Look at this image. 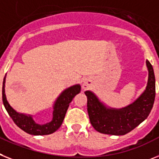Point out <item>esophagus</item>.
Instances as JSON below:
<instances>
[{"label":"esophagus","instance_id":"1","mask_svg":"<svg viewBox=\"0 0 159 159\" xmlns=\"http://www.w3.org/2000/svg\"><path fill=\"white\" fill-rule=\"evenodd\" d=\"M89 85H90V82H87V81H86V82H83L82 87H83V89H87V88L89 87Z\"/></svg>","mask_w":159,"mask_h":159}]
</instances>
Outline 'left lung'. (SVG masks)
Listing matches in <instances>:
<instances>
[{"mask_svg": "<svg viewBox=\"0 0 159 159\" xmlns=\"http://www.w3.org/2000/svg\"><path fill=\"white\" fill-rule=\"evenodd\" d=\"M149 71L145 91L133 103L123 108L107 107L90 90L87 96V111L90 121L96 131L110 135H125L137 127L147 118L155 98V77L150 61H146Z\"/></svg>", "mask_w": 159, "mask_h": 159, "instance_id": "1", "label": "left lung"}]
</instances>
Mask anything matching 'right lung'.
Masks as SVG:
<instances>
[{"label":"right lung","instance_id":"1","mask_svg":"<svg viewBox=\"0 0 159 159\" xmlns=\"http://www.w3.org/2000/svg\"><path fill=\"white\" fill-rule=\"evenodd\" d=\"M5 77H4L2 86V101L8 114L18 127L31 135H48L57 131L63 123L69 103L81 91V86L78 84L64 90L54 103L52 121L45 125H39L33 120L32 116L17 112L9 105L5 94Z\"/></svg>","mask_w":159,"mask_h":159}]
</instances>
